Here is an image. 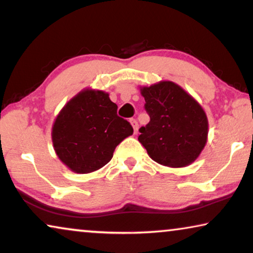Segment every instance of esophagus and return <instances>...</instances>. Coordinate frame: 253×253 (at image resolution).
Instances as JSON below:
<instances>
[{"instance_id": "obj_1", "label": "esophagus", "mask_w": 253, "mask_h": 253, "mask_svg": "<svg viewBox=\"0 0 253 253\" xmlns=\"http://www.w3.org/2000/svg\"><path fill=\"white\" fill-rule=\"evenodd\" d=\"M130 123H131V126H132V127H133L134 133H137V131H138V123H137V121L134 120V119H131L130 120Z\"/></svg>"}]
</instances>
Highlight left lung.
<instances>
[{"label": "left lung", "instance_id": "1", "mask_svg": "<svg viewBox=\"0 0 253 253\" xmlns=\"http://www.w3.org/2000/svg\"><path fill=\"white\" fill-rule=\"evenodd\" d=\"M150 122L138 140L158 164L172 168L192 164L205 147L209 121L202 106L172 82L140 87Z\"/></svg>", "mask_w": 253, "mask_h": 253}]
</instances>
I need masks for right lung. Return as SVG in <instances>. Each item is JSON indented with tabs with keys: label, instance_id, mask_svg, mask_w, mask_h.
<instances>
[{
	"label": "right lung",
	"instance_id": "1",
	"mask_svg": "<svg viewBox=\"0 0 253 253\" xmlns=\"http://www.w3.org/2000/svg\"><path fill=\"white\" fill-rule=\"evenodd\" d=\"M132 133L131 124L117 115V105L108 93L86 88L62 108L51 140L70 170L88 174L108 164L117 145Z\"/></svg>",
	"mask_w": 253,
	"mask_h": 253
}]
</instances>
